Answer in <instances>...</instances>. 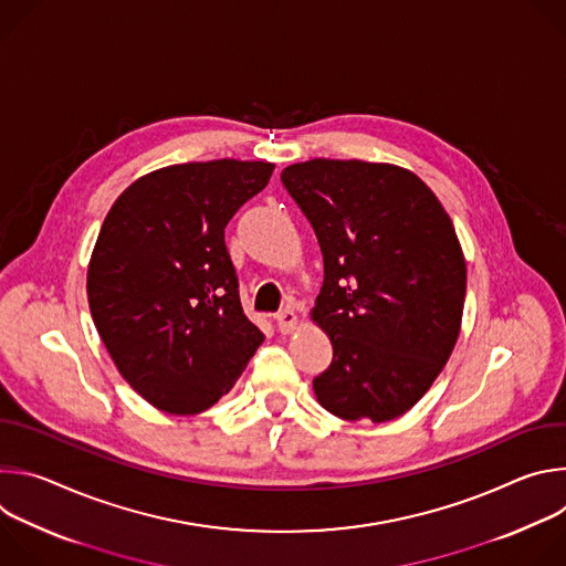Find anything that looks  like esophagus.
<instances>
[{
    "mask_svg": "<svg viewBox=\"0 0 566 566\" xmlns=\"http://www.w3.org/2000/svg\"><path fill=\"white\" fill-rule=\"evenodd\" d=\"M275 322H277V329H280L282 334H291V332L297 327V315H295V311H293L291 306H286V308H282V311L275 315Z\"/></svg>",
    "mask_w": 566,
    "mask_h": 566,
    "instance_id": "1",
    "label": "esophagus"
}]
</instances>
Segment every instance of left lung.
I'll list each match as a JSON object with an SVG mask.
<instances>
[{
	"label": "left lung",
	"mask_w": 566,
	"mask_h": 566,
	"mask_svg": "<svg viewBox=\"0 0 566 566\" xmlns=\"http://www.w3.org/2000/svg\"><path fill=\"white\" fill-rule=\"evenodd\" d=\"M322 251L311 317L334 347L313 378L319 406L374 423L406 415L448 363L461 329L465 260L434 192L410 170L311 158L282 170Z\"/></svg>",
	"instance_id": "8db88e82"
}]
</instances>
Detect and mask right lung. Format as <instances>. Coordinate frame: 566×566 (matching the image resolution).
<instances>
[{
	"label": "right lung",
	"mask_w": 566,
	"mask_h": 566,
	"mask_svg": "<svg viewBox=\"0 0 566 566\" xmlns=\"http://www.w3.org/2000/svg\"><path fill=\"white\" fill-rule=\"evenodd\" d=\"M275 166L219 158L134 181L112 206L87 271L94 325L154 408L199 415L264 343L239 302L223 228Z\"/></svg>",
	"instance_id": "obj_1"
}]
</instances>
